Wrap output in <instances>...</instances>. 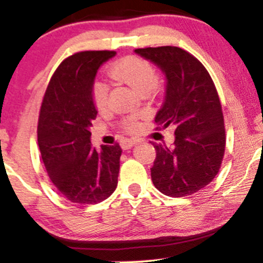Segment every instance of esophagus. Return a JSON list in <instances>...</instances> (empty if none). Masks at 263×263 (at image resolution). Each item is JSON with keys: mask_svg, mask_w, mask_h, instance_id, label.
I'll list each match as a JSON object with an SVG mask.
<instances>
[{"mask_svg": "<svg viewBox=\"0 0 263 263\" xmlns=\"http://www.w3.org/2000/svg\"><path fill=\"white\" fill-rule=\"evenodd\" d=\"M136 144H137V141H135V140H124V141H122L121 146L123 150H128V148L135 146Z\"/></svg>", "mask_w": 263, "mask_h": 263, "instance_id": "esophagus-1", "label": "esophagus"}]
</instances>
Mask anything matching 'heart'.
<instances>
[{"mask_svg": "<svg viewBox=\"0 0 263 263\" xmlns=\"http://www.w3.org/2000/svg\"><path fill=\"white\" fill-rule=\"evenodd\" d=\"M110 76L115 80L127 84L139 92L151 91L158 84V73L150 61L139 55H127L117 61L110 68ZM91 98L95 108L99 112H104L109 99V85L105 81L97 79L92 82ZM126 131H136L139 121L136 117H127L122 122Z\"/></svg>", "mask_w": 263, "mask_h": 263, "instance_id": "obj_1", "label": "heart"}]
</instances>
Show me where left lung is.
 <instances>
[{
    "label": "left lung",
    "mask_w": 263,
    "mask_h": 263,
    "mask_svg": "<svg viewBox=\"0 0 263 263\" xmlns=\"http://www.w3.org/2000/svg\"><path fill=\"white\" fill-rule=\"evenodd\" d=\"M166 79L165 98L155 122L176 128L173 147L153 144L151 179L171 197L193 195L219 173L225 151L224 116L213 79L202 63L178 47L135 49Z\"/></svg>",
    "instance_id": "8db88e82"
}]
</instances>
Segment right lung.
<instances>
[{
	"label": "right lung",
	"instance_id": "obj_1",
	"mask_svg": "<svg viewBox=\"0 0 263 263\" xmlns=\"http://www.w3.org/2000/svg\"><path fill=\"white\" fill-rule=\"evenodd\" d=\"M115 50H86L66 58L50 79L38 121L42 160L58 192L71 202L92 205L115 192L122 148L91 147L90 127L98 110L91 86Z\"/></svg>",
	"mask_w": 263,
	"mask_h": 263
}]
</instances>
